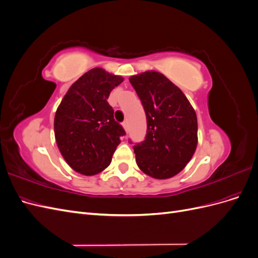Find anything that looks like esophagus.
<instances>
[{"mask_svg":"<svg viewBox=\"0 0 258 258\" xmlns=\"http://www.w3.org/2000/svg\"><path fill=\"white\" fill-rule=\"evenodd\" d=\"M122 127L124 130H126V132H128V120H124L122 122Z\"/></svg>","mask_w":258,"mask_h":258,"instance_id":"34e87169","label":"esophagus"}]
</instances>
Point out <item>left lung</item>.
<instances>
[{
  "label": "left lung",
  "instance_id": "obj_1",
  "mask_svg": "<svg viewBox=\"0 0 258 258\" xmlns=\"http://www.w3.org/2000/svg\"><path fill=\"white\" fill-rule=\"evenodd\" d=\"M129 82L141 100L147 123L144 141L134 145L137 165L155 178L174 176L196 151V113L182 90L159 72L131 76Z\"/></svg>",
  "mask_w": 258,
  "mask_h": 258
}]
</instances>
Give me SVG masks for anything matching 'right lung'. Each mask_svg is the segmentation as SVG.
<instances>
[{
	"label": "right lung",
	"mask_w": 258,
	"mask_h": 258,
	"mask_svg": "<svg viewBox=\"0 0 258 258\" xmlns=\"http://www.w3.org/2000/svg\"><path fill=\"white\" fill-rule=\"evenodd\" d=\"M122 81L102 69H92L70 87L58 106L53 121L56 142L76 172L93 175L108 167L120 137L126 135L107 102Z\"/></svg>",
	"instance_id": "add662e5"
}]
</instances>
